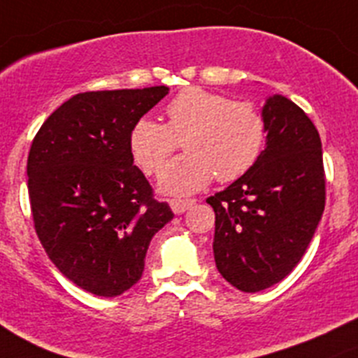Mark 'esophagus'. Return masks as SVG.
<instances>
[{"mask_svg": "<svg viewBox=\"0 0 358 358\" xmlns=\"http://www.w3.org/2000/svg\"><path fill=\"white\" fill-rule=\"evenodd\" d=\"M194 204H196V199H171L169 201V206H171V209L175 215H182V213H185L187 209L192 208Z\"/></svg>", "mask_w": 358, "mask_h": 358, "instance_id": "obj_1", "label": "esophagus"}]
</instances>
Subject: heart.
<instances>
[{
	"label": "heart",
	"mask_w": 358,
	"mask_h": 358,
	"mask_svg": "<svg viewBox=\"0 0 358 358\" xmlns=\"http://www.w3.org/2000/svg\"><path fill=\"white\" fill-rule=\"evenodd\" d=\"M166 122L142 117L129 131V152L147 175H157L178 140L185 157L161 173L159 187L171 196L204 189L216 176L234 182L258 162L266 142L263 112L248 100H230L202 88L180 92L164 107Z\"/></svg>",
	"instance_id": "heart-1"
}]
</instances>
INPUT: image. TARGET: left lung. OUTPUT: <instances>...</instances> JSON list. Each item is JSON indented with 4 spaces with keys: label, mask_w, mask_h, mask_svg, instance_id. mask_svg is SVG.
I'll return each mask as SVG.
<instances>
[{
    "label": "left lung",
    "mask_w": 358,
    "mask_h": 358,
    "mask_svg": "<svg viewBox=\"0 0 358 358\" xmlns=\"http://www.w3.org/2000/svg\"><path fill=\"white\" fill-rule=\"evenodd\" d=\"M266 147L244 176L206 202L215 209L216 268L239 291L258 292L289 275L326 206L322 143L294 102L263 107Z\"/></svg>",
    "instance_id": "1"
}]
</instances>
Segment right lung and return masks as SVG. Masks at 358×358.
<instances>
[{
  "label": "right lung",
  "mask_w": 358,
  "mask_h": 358,
  "mask_svg": "<svg viewBox=\"0 0 358 358\" xmlns=\"http://www.w3.org/2000/svg\"><path fill=\"white\" fill-rule=\"evenodd\" d=\"M168 86L78 93L39 128L27 157L34 229L53 265L81 289L122 294L143 273L150 241L173 220L133 164V124Z\"/></svg>",
  "instance_id": "add662e5"
}]
</instances>
